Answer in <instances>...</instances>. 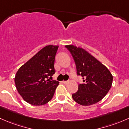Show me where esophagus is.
<instances>
[{"mask_svg":"<svg viewBox=\"0 0 129 129\" xmlns=\"http://www.w3.org/2000/svg\"><path fill=\"white\" fill-rule=\"evenodd\" d=\"M68 81H63V83H64V84H67V83H68Z\"/></svg>","mask_w":129,"mask_h":129,"instance_id":"esophagus-1","label":"esophagus"}]
</instances>
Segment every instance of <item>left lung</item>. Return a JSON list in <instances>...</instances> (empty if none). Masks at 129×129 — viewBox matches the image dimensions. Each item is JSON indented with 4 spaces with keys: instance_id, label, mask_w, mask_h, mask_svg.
I'll list each match as a JSON object with an SVG mask.
<instances>
[{
    "instance_id": "8db88e82",
    "label": "left lung",
    "mask_w": 129,
    "mask_h": 129,
    "mask_svg": "<svg viewBox=\"0 0 129 129\" xmlns=\"http://www.w3.org/2000/svg\"><path fill=\"white\" fill-rule=\"evenodd\" d=\"M76 66L77 75L83 77L76 92L72 94L75 102L82 106H90L100 101L112 86L113 76L109 70L91 54L74 45H66Z\"/></svg>"
}]
</instances>
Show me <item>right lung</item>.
I'll list each match as a JSON object with an SVG mask.
<instances>
[{
  "instance_id": "1",
  "label": "right lung",
  "mask_w": 129,
  "mask_h": 129,
  "mask_svg": "<svg viewBox=\"0 0 129 129\" xmlns=\"http://www.w3.org/2000/svg\"><path fill=\"white\" fill-rule=\"evenodd\" d=\"M58 48V46H46L18 69L15 86L26 103L42 106L53 97L59 82L50 80L48 77L55 73L54 64Z\"/></svg>"
}]
</instances>
